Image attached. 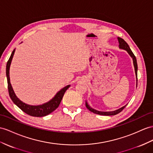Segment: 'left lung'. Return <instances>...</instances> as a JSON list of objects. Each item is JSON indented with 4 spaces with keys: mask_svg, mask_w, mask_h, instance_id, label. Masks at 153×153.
I'll return each instance as SVG.
<instances>
[{
    "mask_svg": "<svg viewBox=\"0 0 153 153\" xmlns=\"http://www.w3.org/2000/svg\"><path fill=\"white\" fill-rule=\"evenodd\" d=\"M117 39H118V42H119V47L121 49H123L125 50H126L127 52H128V53L130 55L131 57L132 58L133 60V64H134V70H135V74H136V87H137V81H138V79H137V71H138V65H137V61H136V58L135 57V56L134 55V53H132V50H131L130 47L128 45L127 43L125 42L123 39H121L120 37H117ZM85 105L86 107H87L90 111H91L92 112L94 113V114H97L99 115H103V116H114L116 115L117 114H118L120 112H121L123 111V109H124V108L126 107V105L122 107L121 108L117 109V110H116L114 111H111V112H101V111H96L95 109H94L92 108H91V107L89 106L88 105L87 102L86 101L85 102Z\"/></svg>",
    "mask_w": 153,
    "mask_h": 153,
    "instance_id": "left-lung-1",
    "label": "left lung"
}]
</instances>
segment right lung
I'll list each match as a JSON object with an SVG mask.
<instances>
[{
  "label": "right lung",
  "mask_w": 153,
  "mask_h": 153,
  "mask_svg": "<svg viewBox=\"0 0 153 153\" xmlns=\"http://www.w3.org/2000/svg\"><path fill=\"white\" fill-rule=\"evenodd\" d=\"M15 49L13 50L12 53L11 54V56L9 59V60L7 62L6 65V77H7V88H8L9 95L10 98L13 101V102L17 105V106L20 108L21 110L26 113L27 114L35 117H42L48 115L51 112L54 111L56 109L59 107L61 101L62 99V97L64 96V94L66 92L70 85H67L65 87L63 88H62L60 91H59L57 94L54 96L48 102L44 103L41 105H27L25 103H23L22 101L19 100L18 97L15 95V94L13 91V88L11 87L10 83V67L12 60L13 55L15 53Z\"/></svg>",
  "instance_id": "1"
}]
</instances>
